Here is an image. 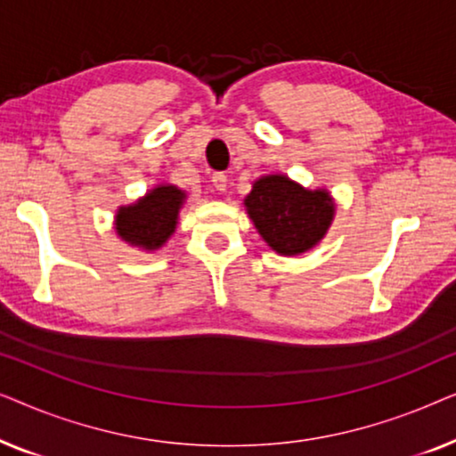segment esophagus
Masks as SVG:
<instances>
[{"label": "esophagus", "mask_w": 456, "mask_h": 456, "mask_svg": "<svg viewBox=\"0 0 456 456\" xmlns=\"http://www.w3.org/2000/svg\"><path fill=\"white\" fill-rule=\"evenodd\" d=\"M211 183H214V186L217 191H226L228 186V176L224 172H216L214 176H211Z\"/></svg>", "instance_id": "1"}]
</instances>
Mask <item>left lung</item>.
Returning a JSON list of instances; mask_svg holds the SVG:
<instances>
[{"instance_id": "1", "label": "left lung", "mask_w": 456, "mask_h": 456, "mask_svg": "<svg viewBox=\"0 0 456 456\" xmlns=\"http://www.w3.org/2000/svg\"><path fill=\"white\" fill-rule=\"evenodd\" d=\"M255 228L276 253L309 251L328 232L334 203L326 191H307L286 176H264L245 199Z\"/></svg>"}]
</instances>
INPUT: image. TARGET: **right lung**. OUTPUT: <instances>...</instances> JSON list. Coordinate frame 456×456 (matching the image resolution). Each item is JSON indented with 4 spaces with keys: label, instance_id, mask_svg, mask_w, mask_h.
Masks as SVG:
<instances>
[{
    "label": "right lung",
    "instance_id": "obj_1",
    "mask_svg": "<svg viewBox=\"0 0 456 456\" xmlns=\"http://www.w3.org/2000/svg\"><path fill=\"white\" fill-rule=\"evenodd\" d=\"M183 201L184 192L176 186H158L147 192L145 199L118 211V234L130 245L149 248V251L161 247L176 228L178 209Z\"/></svg>",
    "mask_w": 456,
    "mask_h": 456
}]
</instances>
